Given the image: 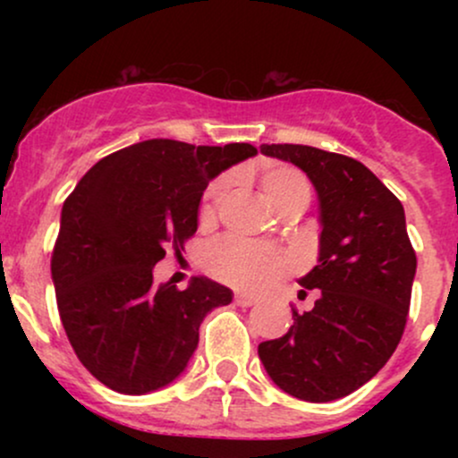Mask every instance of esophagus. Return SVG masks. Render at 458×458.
Instances as JSON below:
<instances>
[{
  "label": "esophagus",
  "instance_id": "1",
  "mask_svg": "<svg viewBox=\"0 0 458 458\" xmlns=\"http://www.w3.org/2000/svg\"><path fill=\"white\" fill-rule=\"evenodd\" d=\"M234 303H236V306H241V308H250V306H256V303H259V297L245 295V293H236Z\"/></svg>",
  "mask_w": 458,
  "mask_h": 458
}]
</instances>
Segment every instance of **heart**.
<instances>
[{
    "instance_id": "heart-1",
    "label": "heart",
    "mask_w": 458,
    "mask_h": 458,
    "mask_svg": "<svg viewBox=\"0 0 458 458\" xmlns=\"http://www.w3.org/2000/svg\"><path fill=\"white\" fill-rule=\"evenodd\" d=\"M230 178H219L204 193L199 204V222L213 224L217 217L219 207L228 196ZM260 193L269 207L277 213L286 208H303L310 199L308 178L293 165L273 163L267 165L260 174ZM204 267L217 280L230 286L243 288V291H262L280 280L293 269L291 256L276 247L247 243V241L225 236L215 241L204 254Z\"/></svg>"
}]
</instances>
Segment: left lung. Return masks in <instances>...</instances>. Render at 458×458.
<instances>
[{
  "label": "left lung",
  "instance_id": "8db88e82",
  "mask_svg": "<svg viewBox=\"0 0 458 458\" xmlns=\"http://www.w3.org/2000/svg\"><path fill=\"white\" fill-rule=\"evenodd\" d=\"M260 150L310 176L323 233L318 265L299 280L317 291L314 308L301 314L293 308L291 329L260 343L259 355L291 396L335 401L370 381L403 338L418 262L403 204L346 155L301 144H262Z\"/></svg>",
  "mask_w": 458,
  "mask_h": 458
}]
</instances>
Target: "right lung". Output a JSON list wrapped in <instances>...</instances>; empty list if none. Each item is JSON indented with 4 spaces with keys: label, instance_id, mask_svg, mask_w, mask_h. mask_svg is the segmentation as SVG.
Here are the masks:
<instances>
[{
    "label": "right lung",
    "instance_id": "1",
    "mask_svg": "<svg viewBox=\"0 0 458 458\" xmlns=\"http://www.w3.org/2000/svg\"><path fill=\"white\" fill-rule=\"evenodd\" d=\"M256 152L146 140L92 165L64 199L51 254L57 310L79 361L103 386L146 394L174 381L204 317L233 301L207 277L185 291L155 284L152 267L196 234L208 181Z\"/></svg>",
    "mask_w": 458,
    "mask_h": 458
}]
</instances>
